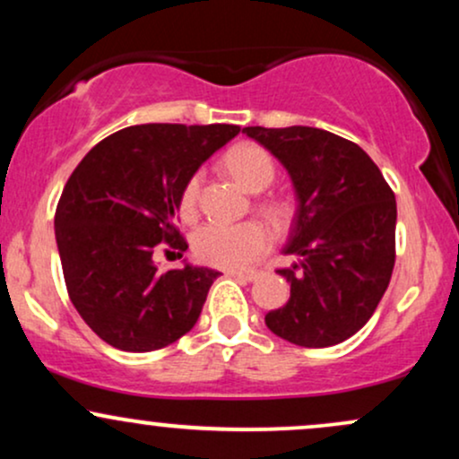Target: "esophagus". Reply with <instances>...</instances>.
Wrapping results in <instances>:
<instances>
[{"mask_svg": "<svg viewBox=\"0 0 459 459\" xmlns=\"http://www.w3.org/2000/svg\"><path fill=\"white\" fill-rule=\"evenodd\" d=\"M229 273V276H233V278H239V281H246V282H252V281H256V276H259V272H241V270H230V272H226Z\"/></svg>", "mask_w": 459, "mask_h": 459, "instance_id": "1", "label": "esophagus"}]
</instances>
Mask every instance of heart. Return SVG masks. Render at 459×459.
I'll return each instance as SVG.
<instances>
[{"label": "heart", "mask_w": 459, "mask_h": 459, "mask_svg": "<svg viewBox=\"0 0 459 459\" xmlns=\"http://www.w3.org/2000/svg\"><path fill=\"white\" fill-rule=\"evenodd\" d=\"M224 168L229 175L247 192H263L273 181V161L265 151L255 144L235 146L224 157ZM200 192V178L192 177L183 187L178 200L181 218L192 220L196 213ZM272 244V235L259 222L203 224L192 237L194 255L207 265L222 267V270H241L265 255Z\"/></svg>", "instance_id": "1"}]
</instances>
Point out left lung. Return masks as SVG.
I'll use <instances>...</instances> for the list:
<instances>
[{"mask_svg": "<svg viewBox=\"0 0 459 459\" xmlns=\"http://www.w3.org/2000/svg\"><path fill=\"white\" fill-rule=\"evenodd\" d=\"M282 163L298 209L284 255L287 304L265 315L299 347L343 343L371 319L391 282L397 203L380 168L354 142L315 127H244Z\"/></svg>", "mask_w": 459, "mask_h": 459, "instance_id": "1", "label": "left lung"}]
</instances>
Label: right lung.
<instances>
[{
	"label": "right lung",
	"mask_w": 459,
	"mask_h": 459,
	"mask_svg": "<svg viewBox=\"0 0 459 459\" xmlns=\"http://www.w3.org/2000/svg\"><path fill=\"white\" fill-rule=\"evenodd\" d=\"M237 125H135L79 161L56 209V244L68 296L105 343L152 351L196 325L220 272L183 261L160 270L157 244L178 252L175 213L183 187Z\"/></svg>",
	"instance_id": "add662e5"
}]
</instances>
